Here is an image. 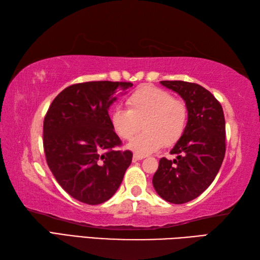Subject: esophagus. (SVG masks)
I'll return each instance as SVG.
<instances>
[{
	"label": "esophagus",
	"instance_id": "34e87169",
	"mask_svg": "<svg viewBox=\"0 0 260 260\" xmlns=\"http://www.w3.org/2000/svg\"><path fill=\"white\" fill-rule=\"evenodd\" d=\"M144 158V156L143 155H139V154H134L133 155V161L136 162V161H141V159Z\"/></svg>",
	"mask_w": 260,
	"mask_h": 260
}]
</instances>
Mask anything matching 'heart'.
<instances>
[{
    "mask_svg": "<svg viewBox=\"0 0 260 260\" xmlns=\"http://www.w3.org/2000/svg\"><path fill=\"white\" fill-rule=\"evenodd\" d=\"M128 109L114 107L110 125L123 140H131L142 127L144 132L132 140L127 148L146 155L163 146H172L186 128L189 110L181 99L153 86H143L126 101Z\"/></svg>",
    "mask_w": 260,
    "mask_h": 260,
    "instance_id": "b5f03b06",
    "label": "heart"
}]
</instances>
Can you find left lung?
I'll list each match as a JSON object with an SVG mask.
<instances>
[{"instance_id": "1", "label": "left lung", "mask_w": 260, "mask_h": 260, "mask_svg": "<svg viewBox=\"0 0 260 260\" xmlns=\"http://www.w3.org/2000/svg\"><path fill=\"white\" fill-rule=\"evenodd\" d=\"M178 93L189 110L186 128L171 150L176 157L159 159L153 186L165 201L182 204L198 198L217 176L225 153L221 105L206 88L192 82L159 81Z\"/></svg>"}]
</instances>
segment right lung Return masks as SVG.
<instances>
[{
	"label": "right lung",
	"instance_id": "1",
	"mask_svg": "<svg viewBox=\"0 0 260 260\" xmlns=\"http://www.w3.org/2000/svg\"><path fill=\"white\" fill-rule=\"evenodd\" d=\"M133 86L131 82L89 81L69 86L53 99L43 121V148L49 169L76 200L101 204L117 191L131 151H116L120 140L108 109Z\"/></svg>",
	"mask_w": 260,
	"mask_h": 260
}]
</instances>
